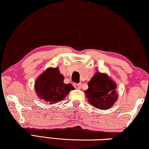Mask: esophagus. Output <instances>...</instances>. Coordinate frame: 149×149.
<instances>
[{
	"mask_svg": "<svg viewBox=\"0 0 149 149\" xmlns=\"http://www.w3.org/2000/svg\"><path fill=\"white\" fill-rule=\"evenodd\" d=\"M74 87L75 88V89H79L81 87V84H74Z\"/></svg>",
	"mask_w": 149,
	"mask_h": 149,
	"instance_id": "obj_1",
	"label": "esophagus"
}]
</instances>
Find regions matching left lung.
Returning a JSON list of instances; mask_svg holds the SVG:
<instances>
[{
  "mask_svg": "<svg viewBox=\"0 0 149 149\" xmlns=\"http://www.w3.org/2000/svg\"><path fill=\"white\" fill-rule=\"evenodd\" d=\"M117 85L107 74L97 72L88 83L85 95L93 107L100 110H108L118 98Z\"/></svg>",
  "mask_w": 149,
  "mask_h": 149,
  "instance_id": "obj_1",
  "label": "left lung"
}]
</instances>
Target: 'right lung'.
<instances>
[{"label": "right lung", "mask_w": 149, "mask_h": 149, "mask_svg": "<svg viewBox=\"0 0 149 149\" xmlns=\"http://www.w3.org/2000/svg\"><path fill=\"white\" fill-rule=\"evenodd\" d=\"M64 79L58 68H48L35 80V93L45 103L52 104L61 101L74 89L70 84H65Z\"/></svg>", "instance_id": "1"}]
</instances>
